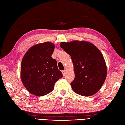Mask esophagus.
I'll return each instance as SVG.
<instances>
[{
	"label": "esophagus",
	"mask_w": 125,
	"mask_h": 125,
	"mask_svg": "<svg viewBox=\"0 0 125 125\" xmlns=\"http://www.w3.org/2000/svg\"><path fill=\"white\" fill-rule=\"evenodd\" d=\"M62 74L63 76H64L65 74H66V70H63V71H62Z\"/></svg>",
	"instance_id": "34e87169"
}]
</instances>
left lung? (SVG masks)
Instances as JSON below:
<instances>
[{
    "label": "left lung",
    "mask_w": 125,
    "mask_h": 125,
    "mask_svg": "<svg viewBox=\"0 0 125 125\" xmlns=\"http://www.w3.org/2000/svg\"><path fill=\"white\" fill-rule=\"evenodd\" d=\"M61 47L71 56L75 77L72 90L83 96H91L104 83L107 69L104 57L94 45L87 41L62 42Z\"/></svg>",
    "instance_id": "left-lung-1"
}]
</instances>
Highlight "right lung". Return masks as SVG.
Returning <instances> with one entry per match:
<instances>
[{
  "label": "right lung",
  "mask_w": 125,
  "mask_h": 125,
  "mask_svg": "<svg viewBox=\"0 0 125 125\" xmlns=\"http://www.w3.org/2000/svg\"><path fill=\"white\" fill-rule=\"evenodd\" d=\"M55 45L45 42L31 47L24 55L21 66V78L31 94L43 96L53 90L55 82L62 78L56 60L52 57Z\"/></svg>",
  "instance_id": "add662e5"
}]
</instances>
